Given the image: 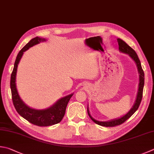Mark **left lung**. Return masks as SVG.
I'll use <instances>...</instances> for the list:
<instances>
[{
	"instance_id": "left-lung-1",
	"label": "left lung",
	"mask_w": 154,
	"mask_h": 154,
	"mask_svg": "<svg viewBox=\"0 0 154 154\" xmlns=\"http://www.w3.org/2000/svg\"><path fill=\"white\" fill-rule=\"evenodd\" d=\"M117 42L119 44V51L121 52H123V53L129 54V56L135 61V62L137 67L138 73L140 74V83H139L137 95V97H136V100L134 104H133L132 108L130 109V111L127 112V114L123 116L122 117L116 119H113L109 121H98L95 120L92 117V116L89 112L88 108H87V111H88V114L89 115L90 118H91L96 124H98L99 125L103 126V127H115L117 125H119L123 123L125 121L131 117L133 113L137 111V109L139 108V106L140 105L142 97H143V86H144V72L141 67L140 60L139 59L138 56L137 55V54H136L135 50H133L129 45H127V43L124 41H123L122 39L118 38Z\"/></svg>"
}]
</instances>
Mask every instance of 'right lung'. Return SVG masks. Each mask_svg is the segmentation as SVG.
I'll return each mask as SVG.
<instances>
[{
  "instance_id": "1",
  "label": "right lung",
  "mask_w": 154,
  "mask_h": 154,
  "mask_svg": "<svg viewBox=\"0 0 154 154\" xmlns=\"http://www.w3.org/2000/svg\"><path fill=\"white\" fill-rule=\"evenodd\" d=\"M45 41H46L45 39L40 38L39 37H35L30 40V42H29L19 52L11 76L10 84L13 103L17 112L29 123L39 127L50 126L60 123L65 115L66 109L69 100L73 95V94H71L60 98L50 108L43 110L30 108L29 106L26 105L20 98L16 87V74L19 61L21 58L23 52L27 50L32 46Z\"/></svg>"
}]
</instances>
